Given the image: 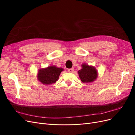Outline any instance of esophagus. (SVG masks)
Returning <instances> with one entry per match:
<instances>
[{
    "mask_svg": "<svg viewBox=\"0 0 135 135\" xmlns=\"http://www.w3.org/2000/svg\"><path fill=\"white\" fill-rule=\"evenodd\" d=\"M68 72L69 73H73V71H74V69L73 68H71V69H69L68 70Z\"/></svg>",
    "mask_w": 135,
    "mask_h": 135,
    "instance_id": "esophagus-1",
    "label": "esophagus"
}]
</instances>
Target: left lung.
Listing matches in <instances>:
<instances>
[{
    "label": "left lung",
    "instance_id": "8db88e82",
    "mask_svg": "<svg viewBox=\"0 0 135 135\" xmlns=\"http://www.w3.org/2000/svg\"><path fill=\"white\" fill-rule=\"evenodd\" d=\"M81 69L78 71L81 81L83 83H90L95 81L97 78L98 73L96 69L86 64L81 65Z\"/></svg>",
    "mask_w": 135,
    "mask_h": 135
}]
</instances>
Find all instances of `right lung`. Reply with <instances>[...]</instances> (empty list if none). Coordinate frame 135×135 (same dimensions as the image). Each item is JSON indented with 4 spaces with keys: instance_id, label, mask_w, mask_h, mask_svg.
Listing matches in <instances>:
<instances>
[{
    "instance_id": "right-lung-1",
    "label": "right lung",
    "mask_w": 135,
    "mask_h": 135,
    "mask_svg": "<svg viewBox=\"0 0 135 135\" xmlns=\"http://www.w3.org/2000/svg\"><path fill=\"white\" fill-rule=\"evenodd\" d=\"M64 69L55 66H50L46 68L40 69L38 71V79L43 84L50 85L58 80L61 71Z\"/></svg>"
}]
</instances>
